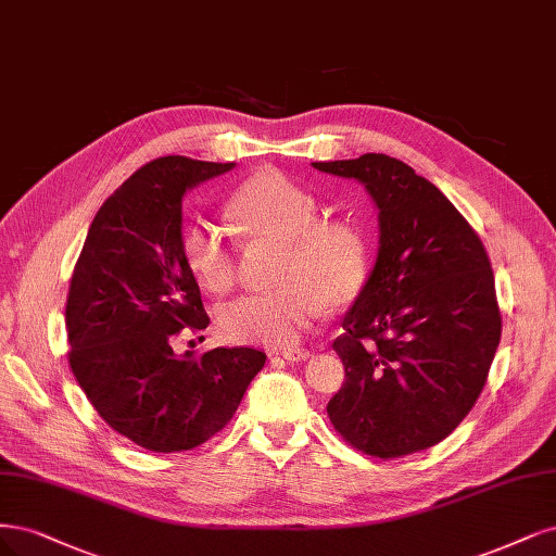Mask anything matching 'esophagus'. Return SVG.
<instances>
[{
    "mask_svg": "<svg viewBox=\"0 0 556 556\" xmlns=\"http://www.w3.org/2000/svg\"><path fill=\"white\" fill-rule=\"evenodd\" d=\"M280 354H282V358H287V361H305V358L313 356L311 350H303V348H290V350H282Z\"/></svg>",
    "mask_w": 556,
    "mask_h": 556,
    "instance_id": "1",
    "label": "esophagus"
}]
</instances>
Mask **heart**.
Wrapping results in <instances>:
<instances>
[{
  "mask_svg": "<svg viewBox=\"0 0 556 556\" xmlns=\"http://www.w3.org/2000/svg\"><path fill=\"white\" fill-rule=\"evenodd\" d=\"M227 218L243 245H276L269 285L274 290L227 301L218 331L229 342L287 348L317 319L324 305H350L370 274V243L350 218L324 216L308 188L264 169L227 200ZM179 255L204 290L220 294L237 280V248L218 227L193 220L184 227Z\"/></svg>",
  "mask_w": 556,
  "mask_h": 556,
  "instance_id": "b5f03b06",
  "label": "heart"
}]
</instances>
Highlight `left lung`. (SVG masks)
Wrapping results in <instances>:
<instances>
[{"mask_svg": "<svg viewBox=\"0 0 556 556\" xmlns=\"http://www.w3.org/2000/svg\"><path fill=\"white\" fill-rule=\"evenodd\" d=\"M358 179L379 208V255L344 333L327 412L352 448L391 460L446 439L476 405L502 338L483 241L428 179L387 154L313 163Z\"/></svg>", "mask_w": 556, "mask_h": 556, "instance_id": "8db88e82", "label": "left lung"}]
</instances>
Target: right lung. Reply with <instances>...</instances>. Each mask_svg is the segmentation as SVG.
I'll use <instances>...</instances> for the list:
<instances>
[{
	"mask_svg": "<svg viewBox=\"0 0 556 556\" xmlns=\"http://www.w3.org/2000/svg\"><path fill=\"white\" fill-rule=\"evenodd\" d=\"M163 156L142 165L103 202L68 299V366L105 424L147 451L181 453L232 420L266 354L216 348L177 356L181 331L208 327L200 287L179 255L181 198L232 169Z\"/></svg>",
	"mask_w": 556,
	"mask_h": 556,
	"instance_id": "add662e5",
	"label": "right lung"
}]
</instances>
